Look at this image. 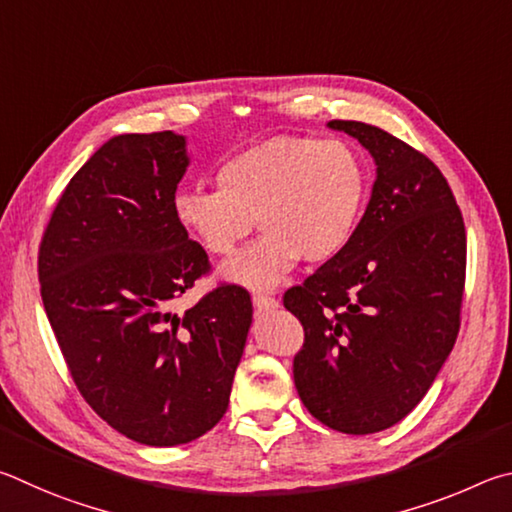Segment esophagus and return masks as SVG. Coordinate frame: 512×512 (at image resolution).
<instances>
[{"mask_svg":"<svg viewBox=\"0 0 512 512\" xmlns=\"http://www.w3.org/2000/svg\"><path fill=\"white\" fill-rule=\"evenodd\" d=\"M254 308L258 312H270L274 308H279V301H276L274 297H267V294H254Z\"/></svg>","mask_w":512,"mask_h":512,"instance_id":"obj_1","label":"esophagus"}]
</instances>
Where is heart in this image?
Wrapping results in <instances>:
<instances>
[{"label":"heart","mask_w":512,"mask_h":512,"mask_svg":"<svg viewBox=\"0 0 512 512\" xmlns=\"http://www.w3.org/2000/svg\"><path fill=\"white\" fill-rule=\"evenodd\" d=\"M218 186L177 191L175 220L206 254L229 256L256 218L263 236L231 258L220 276L270 290L299 258L328 263L342 254L360 224L369 177L351 143L281 134L224 159Z\"/></svg>","instance_id":"heart-1"}]
</instances>
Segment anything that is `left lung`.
<instances>
[{"instance_id": "1", "label": "left lung", "mask_w": 512, "mask_h": 512, "mask_svg": "<svg viewBox=\"0 0 512 512\" xmlns=\"http://www.w3.org/2000/svg\"><path fill=\"white\" fill-rule=\"evenodd\" d=\"M371 152V200L348 247L290 288L301 321L294 387L319 423L375 434L400 423L454 348L465 227L452 188L423 152L375 125L330 121Z\"/></svg>"}]
</instances>
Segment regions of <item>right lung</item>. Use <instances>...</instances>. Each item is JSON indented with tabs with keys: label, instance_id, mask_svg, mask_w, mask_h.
<instances>
[{
	"label": "right lung",
	"instance_id": "1",
	"mask_svg": "<svg viewBox=\"0 0 512 512\" xmlns=\"http://www.w3.org/2000/svg\"><path fill=\"white\" fill-rule=\"evenodd\" d=\"M186 168L182 134L112 137L71 177L38 256L44 310L78 391L116 432L152 447L218 425L254 312L238 285L175 312L209 272L173 213Z\"/></svg>",
	"mask_w": 512,
	"mask_h": 512
}]
</instances>
